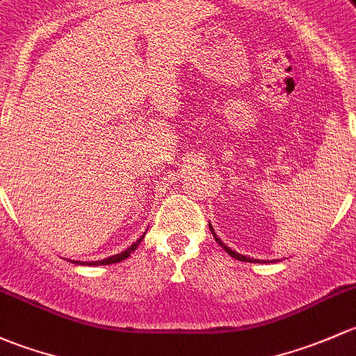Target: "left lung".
<instances>
[{
	"instance_id": "left-lung-1",
	"label": "left lung",
	"mask_w": 356,
	"mask_h": 356,
	"mask_svg": "<svg viewBox=\"0 0 356 356\" xmlns=\"http://www.w3.org/2000/svg\"><path fill=\"white\" fill-rule=\"evenodd\" d=\"M209 228H211V232H212V234H214V238H216V241H218L219 245H221L222 248H225L226 252H228L229 255H232L233 259H236V260H241V262H260V260H257V259H250V257H245V255H241V254H238V252H234V250H232V248L228 247V245L225 243V241L221 240V238H218V234H216V232H214V228H212V225H209Z\"/></svg>"
}]
</instances>
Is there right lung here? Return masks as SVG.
I'll return each instance as SVG.
<instances>
[{"label": "right lung", "instance_id": "right-lung-1", "mask_svg": "<svg viewBox=\"0 0 356 356\" xmlns=\"http://www.w3.org/2000/svg\"><path fill=\"white\" fill-rule=\"evenodd\" d=\"M144 236H145V233L142 234V236L138 238L137 241H134V243H131L130 247L124 248L123 252H120V254H116V255H111V257H108V259H102V260H92V262H80V260H72V262H73V264H76V266H108V264L122 262V260H124L127 257H130V254H131V252L135 250V248L138 247V245H140L142 238H144Z\"/></svg>", "mask_w": 356, "mask_h": 356}]
</instances>
